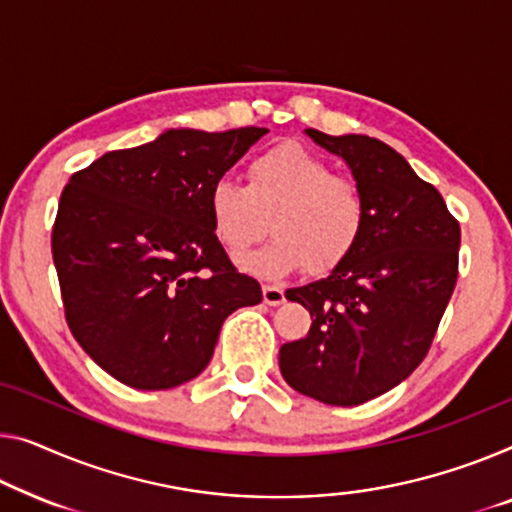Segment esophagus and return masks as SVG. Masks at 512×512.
Returning a JSON list of instances; mask_svg holds the SVG:
<instances>
[{
    "label": "esophagus",
    "mask_w": 512,
    "mask_h": 512,
    "mask_svg": "<svg viewBox=\"0 0 512 512\" xmlns=\"http://www.w3.org/2000/svg\"><path fill=\"white\" fill-rule=\"evenodd\" d=\"M262 296H264L266 305H280L282 301H285V289L278 285H264Z\"/></svg>",
    "instance_id": "1"
}]
</instances>
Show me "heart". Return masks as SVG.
Masks as SVG:
<instances>
[{"mask_svg": "<svg viewBox=\"0 0 512 512\" xmlns=\"http://www.w3.org/2000/svg\"><path fill=\"white\" fill-rule=\"evenodd\" d=\"M213 232L232 255L243 253L266 230L276 236L241 259L255 276L282 278L301 271H331L354 253L368 223V202L352 179L301 144L266 149L248 165V183L220 179L209 190Z\"/></svg>", "mask_w": 512, "mask_h": 512, "instance_id": "obj_1", "label": "heart"}]
</instances>
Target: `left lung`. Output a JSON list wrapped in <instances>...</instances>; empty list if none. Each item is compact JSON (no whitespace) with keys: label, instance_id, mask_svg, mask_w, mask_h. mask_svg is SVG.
Instances as JSON below:
<instances>
[{"label":"left lung","instance_id":"8db88e82","mask_svg":"<svg viewBox=\"0 0 512 512\" xmlns=\"http://www.w3.org/2000/svg\"><path fill=\"white\" fill-rule=\"evenodd\" d=\"M305 135L345 160L368 223L329 276L285 292L308 308L312 324L305 338L280 347V372L301 395L356 407L421 365L455 289L460 225L439 190L377 137L315 128Z\"/></svg>","mask_w":512,"mask_h":512}]
</instances>
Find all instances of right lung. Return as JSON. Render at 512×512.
<instances>
[{"instance_id":"obj_1","label":"right lung","mask_w":512,"mask_h":512,"mask_svg":"<svg viewBox=\"0 0 512 512\" xmlns=\"http://www.w3.org/2000/svg\"><path fill=\"white\" fill-rule=\"evenodd\" d=\"M266 128H170L75 172L52 227L68 329L91 361L137 391L207 368L220 326L262 301L209 218V190Z\"/></svg>"}]
</instances>
